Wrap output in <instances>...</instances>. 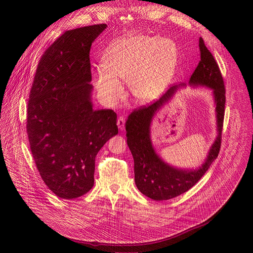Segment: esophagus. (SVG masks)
I'll list each match as a JSON object with an SVG mask.
<instances>
[{"instance_id": "obj_1", "label": "esophagus", "mask_w": 253, "mask_h": 253, "mask_svg": "<svg viewBox=\"0 0 253 253\" xmlns=\"http://www.w3.org/2000/svg\"><path fill=\"white\" fill-rule=\"evenodd\" d=\"M117 125L120 130H124L125 128V118L123 116H119L117 120Z\"/></svg>"}]
</instances>
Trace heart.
<instances>
[{"instance_id": "1", "label": "heart", "mask_w": 253, "mask_h": 253, "mask_svg": "<svg viewBox=\"0 0 253 253\" xmlns=\"http://www.w3.org/2000/svg\"><path fill=\"white\" fill-rule=\"evenodd\" d=\"M178 50L169 39L134 36L115 42L105 53L94 84L106 101L117 102L123 95L120 82L128 83L134 99L146 104L157 99L170 83Z\"/></svg>"}]
</instances>
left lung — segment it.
<instances>
[{
    "label": "left lung",
    "mask_w": 253,
    "mask_h": 253,
    "mask_svg": "<svg viewBox=\"0 0 253 253\" xmlns=\"http://www.w3.org/2000/svg\"><path fill=\"white\" fill-rule=\"evenodd\" d=\"M200 61L189 80L192 86H206L213 90L216 104L218 135L199 169H178L165 163L155 152L150 139V123L156 111L164 105L180 86L174 85L156 102L135 109L125 124L128 147L134 159L135 183L141 193L154 200H168L188 191L206 173L217 158L221 146L224 119L225 87L218 64L199 38Z\"/></svg>",
    "instance_id": "left-lung-1"
}]
</instances>
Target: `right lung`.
I'll use <instances>...</instances> for the list:
<instances>
[{
	"mask_svg": "<svg viewBox=\"0 0 253 253\" xmlns=\"http://www.w3.org/2000/svg\"><path fill=\"white\" fill-rule=\"evenodd\" d=\"M106 24L66 31L43 54L30 91L27 133L36 166L58 197L94 185L95 158L118 134L111 109L94 110L90 49Z\"/></svg>",
	"mask_w": 253,
	"mask_h": 253,
	"instance_id": "1",
	"label": "right lung"
}]
</instances>
